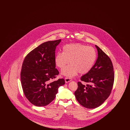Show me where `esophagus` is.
Masks as SVG:
<instances>
[{"instance_id":"1","label":"esophagus","mask_w":130,"mask_h":130,"mask_svg":"<svg viewBox=\"0 0 130 130\" xmlns=\"http://www.w3.org/2000/svg\"><path fill=\"white\" fill-rule=\"evenodd\" d=\"M72 79L71 78H69V77H65V80L66 83H68L69 82L72 81Z\"/></svg>"}]
</instances>
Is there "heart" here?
<instances>
[{
  "mask_svg": "<svg viewBox=\"0 0 130 130\" xmlns=\"http://www.w3.org/2000/svg\"><path fill=\"white\" fill-rule=\"evenodd\" d=\"M63 52H58L55 56V63L58 68L62 69L70 62V65L64 68L62 74L72 77L78 72L85 74L93 68L97 57L95 49L91 46L80 43L64 45Z\"/></svg>",
  "mask_w": 130,
  "mask_h": 130,
  "instance_id": "obj_1",
  "label": "heart"
}]
</instances>
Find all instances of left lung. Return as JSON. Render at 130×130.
<instances>
[{
  "instance_id": "left-lung-1",
  "label": "left lung",
  "mask_w": 130,
  "mask_h": 130,
  "mask_svg": "<svg viewBox=\"0 0 130 130\" xmlns=\"http://www.w3.org/2000/svg\"><path fill=\"white\" fill-rule=\"evenodd\" d=\"M98 57L93 68L81 76L75 91L76 99L80 105L88 109L99 107L108 98L114 82L113 67L110 58L98 46Z\"/></svg>"
}]
</instances>
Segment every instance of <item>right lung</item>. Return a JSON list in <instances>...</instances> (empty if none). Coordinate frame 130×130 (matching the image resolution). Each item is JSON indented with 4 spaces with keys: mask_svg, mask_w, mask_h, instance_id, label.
I'll return each mask as SVG.
<instances>
[{
    "mask_svg": "<svg viewBox=\"0 0 130 130\" xmlns=\"http://www.w3.org/2000/svg\"><path fill=\"white\" fill-rule=\"evenodd\" d=\"M61 39L41 44L24 59L20 73L21 83L26 98L33 105H48L56 98L63 78L51 81L59 74L56 68L55 50Z\"/></svg>",
    "mask_w": 130,
    "mask_h": 130,
    "instance_id": "obj_1",
    "label": "right lung"
}]
</instances>
